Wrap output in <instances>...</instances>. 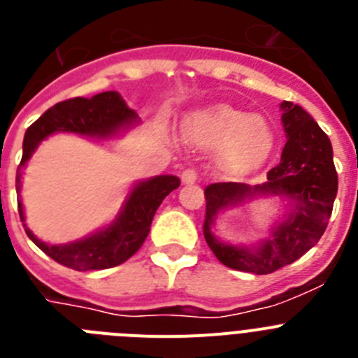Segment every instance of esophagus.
Returning <instances> with one entry per match:
<instances>
[{
  "label": "esophagus",
  "instance_id": "34e87169",
  "mask_svg": "<svg viewBox=\"0 0 358 358\" xmlns=\"http://www.w3.org/2000/svg\"><path fill=\"white\" fill-rule=\"evenodd\" d=\"M197 172H195V169H186L185 172L181 173V181L182 185H194L195 181H197Z\"/></svg>",
  "mask_w": 358,
  "mask_h": 358
}]
</instances>
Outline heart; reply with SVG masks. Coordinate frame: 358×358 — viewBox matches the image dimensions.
Segmentation results:
<instances>
[{"instance_id": "b5f03b06", "label": "heart", "mask_w": 358, "mask_h": 358, "mask_svg": "<svg viewBox=\"0 0 358 358\" xmlns=\"http://www.w3.org/2000/svg\"><path fill=\"white\" fill-rule=\"evenodd\" d=\"M186 129L201 147H220V164L233 173L260 169L274 147L273 129L267 120L229 106L197 110L188 118Z\"/></svg>"}]
</instances>
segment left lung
<instances>
[{
    "mask_svg": "<svg viewBox=\"0 0 358 358\" xmlns=\"http://www.w3.org/2000/svg\"><path fill=\"white\" fill-rule=\"evenodd\" d=\"M287 143L281 159L267 172L264 185L215 182L206 186L204 238L226 267L252 274H271L290 265L312 249L328 226L337 195V172L328 136L303 107L281 103ZM262 194H281L293 201V210L271 237L257 246H231L218 241L210 227L218 210Z\"/></svg>",
    "mask_w": 358,
    "mask_h": 358,
    "instance_id": "left-lung-1",
    "label": "left lung"
}]
</instances>
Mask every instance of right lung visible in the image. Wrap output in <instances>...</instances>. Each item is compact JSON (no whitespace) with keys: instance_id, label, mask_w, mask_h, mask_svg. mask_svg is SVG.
<instances>
[{"instance_id":"right-lung-1","label":"right lung","mask_w":358,"mask_h":358,"mask_svg":"<svg viewBox=\"0 0 358 358\" xmlns=\"http://www.w3.org/2000/svg\"><path fill=\"white\" fill-rule=\"evenodd\" d=\"M138 122V115L116 91L94 94L93 98H71L50 107L39 120L31 123L24 132L23 157L15 173V192L21 199V169L24 166L37 145L53 132H75V134L107 140L125 131ZM181 181L176 176H156L140 181L132 188L118 217L102 231H96L87 238L71 243L50 245L41 242L23 224L28 238L57 264L75 271H100L127 262L143 245L150 231L152 218L163 199L179 188ZM17 199L21 222H24L23 204Z\"/></svg>"}]
</instances>
